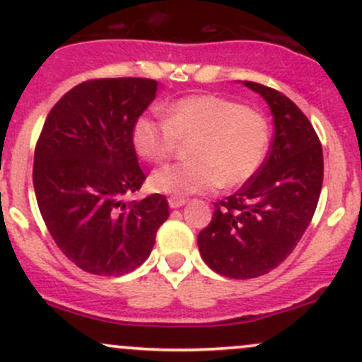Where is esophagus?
Segmentation results:
<instances>
[{
  "label": "esophagus",
  "mask_w": 362,
  "mask_h": 362,
  "mask_svg": "<svg viewBox=\"0 0 362 362\" xmlns=\"http://www.w3.org/2000/svg\"><path fill=\"white\" fill-rule=\"evenodd\" d=\"M185 199H180V197H170L168 199V206L172 207V209H178V207L185 206Z\"/></svg>",
  "instance_id": "esophagus-1"
}]
</instances>
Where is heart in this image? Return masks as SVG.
Segmentation results:
<instances>
[{"label": "heart", "instance_id": "b5f03b06", "mask_svg": "<svg viewBox=\"0 0 362 362\" xmlns=\"http://www.w3.org/2000/svg\"><path fill=\"white\" fill-rule=\"evenodd\" d=\"M165 120L139 115L132 146L144 160L160 163L177 149L178 139H194L190 163L153 172L151 187L172 197H189L238 187L255 175L269 148V126L259 112L216 95H192L163 109Z\"/></svg>", "mask_w": 362, "mask_h": 362}]
</instances>
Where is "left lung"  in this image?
Masks as SVG:
<instances>
[{"label":"left lung","instance_id":"left-lung-1","mask_svg":"<svg viewBox=\"0 0 362 362\" xmlns=\"http://www.w3.org/2000/svg\"><path fill=\"white\" fill-rule=\"evenodd\" d=\"M242 83L267 102L274 139L255 175L214 204L197 245L214 272L252 279L288 259L308 228L323 184V153L313 126L294 102L260 83Z\"/></svg>","mask_w":362,"mask_h":362}]
</instances>
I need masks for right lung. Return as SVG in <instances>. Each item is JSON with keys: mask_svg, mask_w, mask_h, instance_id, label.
I'll list each match as a JSON object with an SVG mask.
<instances>
[{"mask_svg": "<svg viewBox=\"0 0 362 362\" xmlns=\"http://www.w3.org/2000/svg\"><path fill=\"white\" fill-rule=\"evenodd\" d=\"M158 86L146 78L80 83L52 107L40 132L37 204L61 252L90 274L122 276L139 267L170 216L161 194L124 201L146 180L131 134Z\"/></svg>", "mask_w": 362, "mask_h": 362, "instance_id": "add662e5", "label": "right lung"}]
</instances>
